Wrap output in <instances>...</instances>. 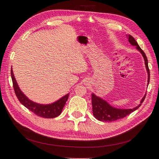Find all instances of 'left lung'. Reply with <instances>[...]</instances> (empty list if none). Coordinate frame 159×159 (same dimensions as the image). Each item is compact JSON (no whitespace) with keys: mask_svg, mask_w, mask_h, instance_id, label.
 Returning <instances> with one entry per match:
<instances>
[{"mask_svg":"<svg viewBox=\"0 0 159 159\" xmlns=\"http://www.w3.org/2000/svg\"><path fill=\"white\" fill-rule=\"evenodd\" d=\"M127 35L128 38V41L130 44L132 46H136V48L141 52V54L143 56L144 60H145V64L146 67V70L147 71L148 74V83L147 85L149 84V80H150V72H149V69L148 66V60L147 57L140 47L134 38L131 35ZM146 97V94L143 96V98L141 100L140 104L138 105L137 107H134L133 109H119L115 108L113 107L108 103L106 101L101 98L98 96L95 95L94 93L91 94V103H92V110H93V114L95 118L97 119L99 121H107L111 122L116 121L117 119H122L127 115H129L131 113L133 112L134 111L137 110L139 107L141 105V103L145 100Z\"/></svg>","mask_w":159,"mask_h":159,"instance_id":"obj_1","label":"left lung"}]
</instances>
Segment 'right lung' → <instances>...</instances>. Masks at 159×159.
<instances>
[{
    "instance_id": "add662e5",
    "label": "right lung",
    "mask_w": 159,
    "mask_h": 159,
    "mask_svg": "<svg viewBox=\"0 0 159 159\" xmlns=\"http://www.w3.org/2000/svg\"><path fill=\"white\" fill-rule=\"evenodd\" d=\"M11 78L13 83V87L18 99L24 106L38 116L44 118H54L60 115L62 111L64 105L68 99L70 93L59 99L56 102L50 104H40L32 102L28 99L25 94L21 91L17 84V81L14 75L12 69L11 68Z\"/></svg>"
}]
</instances>
